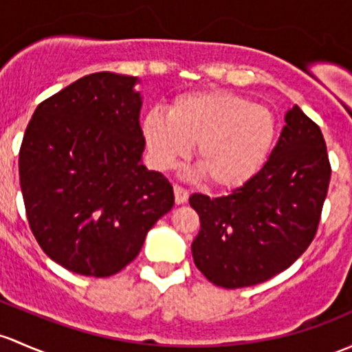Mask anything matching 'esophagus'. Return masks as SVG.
<instances>
[{
  "mask_svg": "<svg viewBox=\"0 0 352 352\" xmlns=\"http://www.w3.org/2000/svg\"><path fill=\"white\" fill-rule=\"evenodd\" d=\"M173 195H175L177 204H186L187 199H188V190L180 186H175L173 187Z\"/></svg>",
  "mask_w": 352,
  "mask_h": 352,
  "instance_id": "1",
  "label": "esophagus"
}]
</instances>
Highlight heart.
I'll list each match as a JSON object with an SVG mask.
<instances>
[{
  "label": "heart",
  "instance_id": "b5f03b06",
  "mask_svg": "<svg viewBox=\"0 0 352 352\" xmlns=\"http://www.w3.org/2000/svg\"><path fill=\"white\" fill-rule=\"evenodd\" d=\"M276 129L272 109L226 91L187 92L170 104L168 114L151 109L142 121L155 165L172 168L195 145L207 182L226 190L244 186L263 168Z\"/></svg>",
  "mask_w": 352,
  "mask_h": 352
}]
</instances>
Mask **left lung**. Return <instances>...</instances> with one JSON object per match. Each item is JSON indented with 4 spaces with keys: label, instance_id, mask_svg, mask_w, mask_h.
<instances>
[{
    "label": "left lung",
    "instance_id": "1",
    "mask_svg": "<svg viewBox=\"0 0 352 352\" xmlns=\"http://www.w3.org/2000/svg\"><path fill=\"white\" fill-rule=\"evenodd\" d=\"M331 180L320 128L297 104L263 168L223 197L192 194L201 229L194 263L223 288L251 287L287 270L312 243Z\"/></svg>",
    "mask_w": 352,
    "mask_h": 352
}]
</instances>
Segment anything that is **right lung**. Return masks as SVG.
<instances>
[{"mask_svg":"<svg viewBox=\"0 0 352 352\" xmlns=\"http://www.w3.org/2000/svg\"><path fill=\"white\" fill-rule=\"evenodd\" d=\"M138 77L96 72L45 99L20 148V187L33 236L55 263L111 276L138 256L173 188L148 170Z\"/></svg>","mask_w":352,"mask_h":352,"instance_id":"right-lung-1","label":"right lung"}]
</instances>
